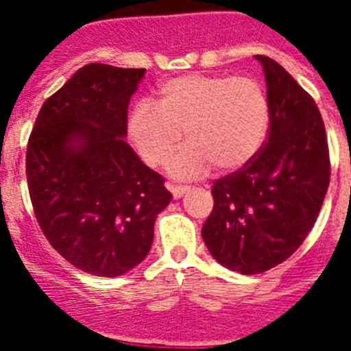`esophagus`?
<instances>
[{
	"instance_id": "1",
	"label": "esophagus",
	"mask_w": 351,
	"mask_h": 351,
	"mask_svg": "<svg viewBox=\"0 0 351 351\" xmlns=\"http://www.w3.org/2000/svg\"><path fill=\"white\" fill-rule=\"evenodd\" d=\"M169 190L172 191L173 198H181L182 195L186 193V191L190 190V186H173V184H169Z\"/></svg>"
}]
</instances>
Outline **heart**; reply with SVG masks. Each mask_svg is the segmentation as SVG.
<instances>
[{"mask_svg": "<svg viewBox=\"0 0 351 351\" xmlns=\"http://www.w3.org/2000/svg\"><path fill=\"white\" fill-rule=\"evenodd\" d=\"M271 108L258 80L244 75L190 73L158 89V105H133L128 133L147 165H160L182 137L188 144L167 161L178 179L200 178L210 167L237 170L262 149Z\"/></svg>", "mask_w": 351, "mask_h": 351, "instance_id": "b5f03b06", "label": "heart"}]
</instances>
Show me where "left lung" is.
Wrapping results in <instances>:
<instances>
[{
	"instance_id": "8db88e82",
	"label": "left lung",
	"mask_w": 351,
	"mask_h": 351,
	"mask_svg": "<svg viewBox=\"0 0 351 351\" xmlns=\"http://www.w3.org/2000/svg\"><path fill=\"white\" fill-rule=\"evenodd\" d=\"M269 137L241 170L214 181L202 237L214 260L260 274L295 253L315 225L330 179L324 119L315 100L267 56Z\"/></svg>"
}]
</instances>
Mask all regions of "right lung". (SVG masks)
Here are the masks:
<instances>
[{"instance_id": "obj_1", "label": "right lung", "mask_w": 351, "mask_h": 351, "mask_svg": "<svg viewBox=\"0 0 351 351\" xmlns=\"http://www.w3.org/2000/svg\"><path fill=\"white\" fill-rule=\"evenodd\" d=\"M144 68L91 63L40 108L26 151L36 221L58 253L93 276L116 278L147 256L165 179L126 144L130 98Z\"/></svg>"}]
</instances>
